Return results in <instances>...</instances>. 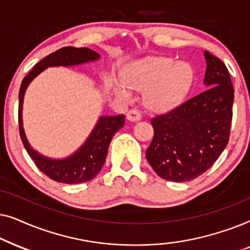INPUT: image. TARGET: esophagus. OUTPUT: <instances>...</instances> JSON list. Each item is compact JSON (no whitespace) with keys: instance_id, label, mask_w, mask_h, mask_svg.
I'll return each mask as SVG.
<instances>
[{"instance_id":"obj_1","label":"esophagus","mask_w":250,"mask_h":250,"mask_svg":"<svg viewBox=\"0 0 250 250\" xmlns=\"http://www.w3.org/2000/svg\"><path fill=\"white\" fill-rule=\"evenodd\" d=\"M126 117H127L129 122H138V121H140V119H141L142 116L138 110H135V109H132V110H129L127 112Z\"/></svg>"}]
</instances>
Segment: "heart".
Returning a JSON list of instances; mask_svg holds the SVG:
<instances>
[{
  "instance_id": "obj_1",
  "label": "heart",
  "mask_w": 250,
  "mask_h": 250,
  "mask_svg": "<svg viewBox=\"0 0 250 250\" xmlns=\"http://www.w3.org/2000/svg\"><path fill=\"white\" fill-rule=\"evenodd\" d=\"M123 82L114 80L112 88L124 100L131 98V90L145 91L143 100L153 111L175 108L189 93L193 82V70L188 62L172 58H152L135 61L122 73Z\"/></svg>"
}]
</instances>
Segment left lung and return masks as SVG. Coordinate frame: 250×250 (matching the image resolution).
Masks as SVG:
<instances>
[{
  "mask_svg": "<svg viewBox=\"0 0 250 250\" xmlns=\"http://www.w3.org/2000/svg\"><path fill=\"white\" fill-rule=\"evenodd\" d=\"M206 73L203 93L151 119L155 135L146 160L163 179L187 182L209 169L230 136L234 90L225 64L204 52Z\"/></svg>",
  "mask_w": 250,
  "mask_h": 250,
  "instance_id": "8db88e82",
  "label": "left lung"
}]
</instances>
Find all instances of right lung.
Returning <instances> with one entry per match:
<instances>
[{
	"label": "right lung",
	"instance_id": "right-lung-1",
	"mask_svg": "<svg viewBox=\"0 0 250 250\" xmlns=\"http://www.w3.org/2000/svg\"><path fill=\"white\" fill-rule=\"evenodd\" d=\"M100 59V54L88 47L66 46L49 54L36 63L28 75L23 78L19 90V132L20 138L28 152L41 172L50 179L60 183L77 184L87 182L94 179L104 166L108 148L115 133L119 131L125 123V116H101L99 117L94 128L88 135L83 145L73 155L66 158L54 159L43 156L36 151L27 140L22 122V104L25 92L34 78L49 67H70L83 64Z\"/></svg>",
	"mask_w": 250,
	"mask_h": 250
}]
</instances>
